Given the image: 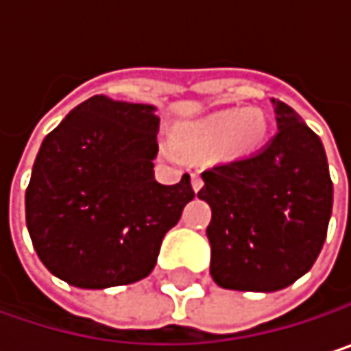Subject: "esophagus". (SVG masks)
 Masks as SVG:
<instances>
[{
  "mask_svg": "<svg viewBox=\"0 0 351 351\" xmlns=\"http://www.w3.org/2000/svg\"><path fill=\"white\" fill-rule=\"evenodd\" d=\"M191 184H193V191H195V193H197V191H201V186H203V178H201L199 173H193V176H191Z\"/></svg>",
  "mask_w": 351,
  "mask_h": 351,
  "instance_id": "obj_1",
  "label": "esophagus"
}]
</instances>
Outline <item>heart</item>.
Instances as JSON below:
<instances>
[{"instance_id": "1", "label": "heart", "mask_w": 351, "mask_h": 351, "mask_svg": "<svg viewBox=\"0 0 351 351\" xmlns=\"http://www.w3.org/2000/svg\"><path fill=\"white\" fill-rule=\"evenodd\" d=\"M268 117L258 107L219 109L176 128L175 142L182 150H209L217 148L228 158H238L254 152L266 138ZM173 142H165V152L176 156Z\"/></svg>"}]
</instances>
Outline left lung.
<instances>
[{"instance_id":"1","label":"left lung","mask_w":351,"mask_h":351,"mask_svg":"<svg viewBox=\"0 0 351 351\" xmlns=\"http://www.w3.org/2000/svg\"><path fill=\"white\" fill-rule=\"evenodd\" d=\"M276 136L256 154L203 173L211 207V276L232 291L274 293L311 270L333 207L327 156L315 132L274 101Z\"/></svg>"}]
</instances>
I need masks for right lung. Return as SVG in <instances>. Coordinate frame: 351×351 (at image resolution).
<instances>
[{
  "label": "right lung",
  "instance_id": "1",
  "mask_svg": "<svg viewBox=\"0 0 351 351\" xmlns=\"http://www.w3.org/2000/svg\"><path fill=\"white\" fill-rule=\"evenodd\" d=\"M156 107L95 95L42 142L26 189V223L42 264L79 289L146 278L162 238L195 197L191 176L154 178Z\"/></svg>",
  "mask_w": 351,
  "mask_h": 351
}]
</instances>
